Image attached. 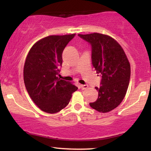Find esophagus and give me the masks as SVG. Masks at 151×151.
<instances>
[{"label":"esophagus","mask_w":151,"mask_h":151,"mask_svg":"<svg viewBox=\"0 0 151 151\" xmlns=\"http://www.w3.org/2000/svg\"><path fill=\"white\" fill-rule=\"evenodd\" d=\"M80 88H81V89H82V90L86 89V88H88V85H87V84H80Z\"/></svg>","instance_id":"obj_1"}]
</instances>
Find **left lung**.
<instances>
[{
    "instance_id": "1",
    "label": "left lung",
    "mask_w": 151,
    "mask_h": 151,
    "mask_svg": "<svg viewBox=\"0 0 151 151\" xmlns=\"http://www.w3.org/2000/svg\"><path fill=\"white\" fill-rule=\"evenodd\" d=\"M78 36L91 45L93 66L102 76V85L96 87L98 100L90 103V106L98 112H109L119 106L127 93L131 77L129 60L121 45L108 35L92 33Z\"/></svg>"
}]
</instances>
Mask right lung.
Here are the masks:
<instances>
[{
	"mask_svg": "<svg viewBox=\"0 0 151 151\" xmlns=\"http://www.w3.org/2000/svg\"><path fill=\"white\" fill-rule=\"evenodd\" d=\"M76 34L52 35L35 43L27 55L24 82L30 98L40 110L56 113L67 106L74 84L58 77L63 64V51Z\"/></svg>",
	"mask_w": 151,
	"mask_h": 151,
	"instance_id": "1",
	"label": "right lung"
}]
</instances>
